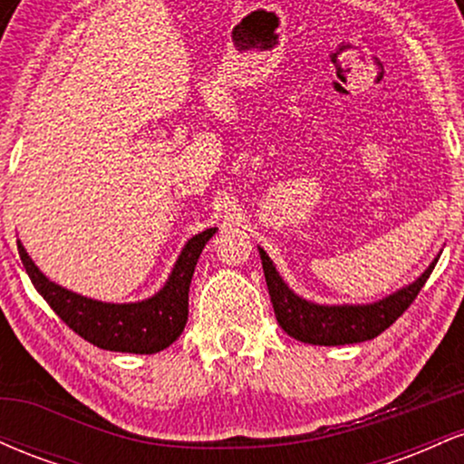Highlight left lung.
Masks as SVG:
<instances>
[{"instance_id": "8db88e82", "label": "left lung", "mask_w": 464, "mask_h": 464, "mask_svg": "<svg viewBox=\"0 0 464 464\" xmlns=\"http://www.w3.org/2000/svg\"><path fill=\"white\" fill-rule=\"evenodd\" d=\"M259 255H262L266 284H268V295L270 301H273L276 323L292 338L307 344H324V347L364 343V340H371L386 332L412 305V301L417 299L420 287L432 275L436 264L434 259V264L412 285L403 287V290L375 303V305L327 307L299 299L284 284V279L276 275L275 266L264 248H259Z\"/></svg>"}]
</instances>
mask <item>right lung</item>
<instances>
[{"mask_svg": "<svg viewBox=\"0 0 464 464\" xmlns=\"http://www.w3.org/2000/svg\"><path fill=\"white\" fill-rule=\"evenodd\" d=\"M214 233L216 228H207L191 237L163 290L152 299L129 303V305L93 301L52 284L32 264L19 242L17 248L25 273L39 290V295L80 338L100 349L121 351V353H157V351L169 347L183 334L185 323H188L191 275H194L202 248Z\"/></svg>", "mask_w": 464, "mask_h": 464, "instance_id": "obj_1", "label": "right lung"}]
</instances>
